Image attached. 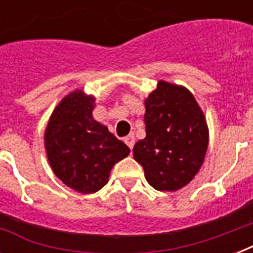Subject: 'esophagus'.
<instances>
[{"label":"esophagus","instance_id":"1","mask_svg":"<svg viewBox=\"0 0 253 253\" xmlns=\"http://www.w3.org/2000/svg\"><path fill=\"white\" fill-rule=\"evenodd\" d=\"M125 143L127 144V147L130 148V150H132L134 148V144H135V138H134V135L130 134V135H127L126 138H125Z\"/></svg>","mask_w":253,"mask_h":253}]
</instances>
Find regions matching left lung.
Here are the masks:
<instances>
[{
	"label": "left lung",
	"instance_id": "8db88e82",
	"mask_svg": "<svg viewBox=\"0 0 253 253\" xmlns=\"http://www.w3.org/2000/svg\"><path fill=\"white\" fill-rule=\"evenodd\" d=\"M146 138L134 146L147 182L174 192L193 180L204 163L209 131L204 113L188 89L159 81L146 99Z\"/></svg>",
	"mask_w": 253,
	"mask_h": 253
}]
</instances>
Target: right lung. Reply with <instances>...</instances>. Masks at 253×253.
<instances>
[{
    "label": "right lung",
    "mask_w": 253,
    "mask_h": 253,
    "mask_svg": "<svg viewBox=\"0 0 253 253\" xmlns=\"http://www.w3.org/2000/svg\"><path fill=\"white\" fill-rule=\"evenodd\" d=\"M94 97L76 90L53 110L44 146L53 173L73 190L95 193L109 181L115 163L130 148L91 117Z\"/></svg>",
    "instance_id": "obj_1"
}]
</instances>
